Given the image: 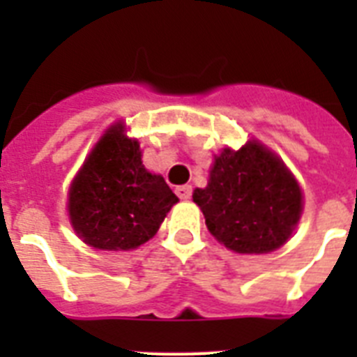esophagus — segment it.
<instances>
[{"label": "esophagus", "mask_w": 357, "mask_h": 357, "mask_svg": "<svg viewBox=\"0 0 357 357\" xmlns=\"http://www.w3.org/2000/svg\"><path fill=\"white\" fill-rule=\"evenodd\" d=\"M175 193H176V197L181 198V200H188V198H191V193H193V188H191V185H189V184L176 185Z\"/></svg>", "instance_id": "esophagus-1"}]
</instances>
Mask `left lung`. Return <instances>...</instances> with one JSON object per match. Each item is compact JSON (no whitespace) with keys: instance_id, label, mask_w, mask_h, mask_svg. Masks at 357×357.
I'll return each mask as SVG.
<instances>
[{"instance_id":"obj_1","label":"left lung","mask_w":357,"mask_h":357,"mask_svg":"<svg viewBox=\"0 0 357 357\" xmlns=\"http://www.w3.org/2000/svg\"><path fill=\"white\" fill-rule=\"evenodd\" d=\"M193 200L211 234L239 254L282 247L302 213V191L284 162L254 141L223 150Z\"/></svg>"}]
</instances>
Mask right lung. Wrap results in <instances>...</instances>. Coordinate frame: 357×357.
I'll return each mask as SVG.
<instances>
[{
  "instance_id": "obj_1",
  "label": "right lung",
  "mask_w": 357,
  "mask_h": 357,
  "mask_svg": "<svg viewBox=\"0 0 357 357\" xmlns=\"http://www.w3.org/2000/svg\"><path fill=\"white\" fill-rule=\"evenodd\" d=\"M160 175L141 162L139 143L110 127L91 151L69 188L73 229L87 245L102 250H130L153 238L176 204Z\"/></svg>"
}]
</instances>
